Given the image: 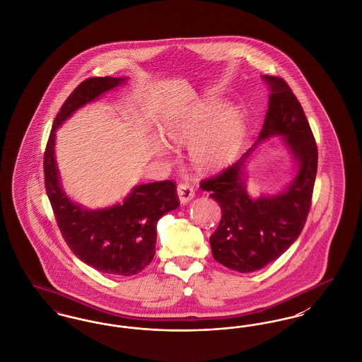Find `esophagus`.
<instances>
[{
    "label": "esophagus",
    "instance_id": "1",
    "mask_svg": "<svg viewBox=\"0 0 362 362\" xmlns=\"http://www.w3.org/2000/svg\"><path fill=\"white\" fill-rule=\"evenodd\" d=\"M194 187L189 186V183H180L177 186V197H179V201L180 204L186 205L189 204V201L194 198Z\"/></svg>",
    "mask_w": 362,
    "mask_h": 362
}]
</instances>
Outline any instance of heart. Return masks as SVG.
<instances>
[{
	"label": "heart",
	"instance_id": "b5f03b06",
	"mask_svg": "<svg viewBox=\"0 0 362 362\" xmlns=\"http://www.w3.org/2000/svg\"><path fill=\"white\" fill-rule=\"evenodd\" d=\"M221 108L220 102L197 105L186 119L173 124L167 134L173 141L189 142L192 161L204 168L223 167L240 145L244 123L235 107Z\"/></svg>",
	"mask_w": 362,
	"mask_h": 362
}]
</instances>
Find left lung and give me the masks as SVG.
<instances>
[{
    "label": "left lung",
    "mask_w": 362,
    "mask_h": 362,
    "mask_svg": "<svg viewBox=\"0 0 362 362\" xmlns=\"http://www.w3.org/2000/svg\"><path fill=\"white\" fill-rule=\"evenodd\" d=\"M262 78L270 95L258 141L235 164L201 183L223 213L210 236L213 258L239 273L267 266L297 240L310 213L317 171V148L301 104L282 78ZM272 136L283 137L295 160L296 175L284 192L252 199L245 189V163L260 141Z\"/></svg>",
    "instance_id": "8db88e82"
}]
</instances>
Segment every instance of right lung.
<instances>
[{"label": "right lung", "instance_id": "obj_1", "mask_svg": "<svg viewBox=\"0 0 362 362\" xmlns=\"http://www.w3.org/2000/svg\"><path fill=\"white\" fill-rule=\"evenodd\" d=\"M127 77H92L77 86L52 122L45 152V183L58 228L71 252L110 276H134L155 257L157 221L179 206L171 180L138 185L122 204L86 209L66 195L55 160V132L86 104L122 86Z\"/></svg>", "mask_w": 362, "mask_h": 362}]
</instances>
